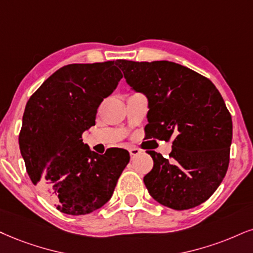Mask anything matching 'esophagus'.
<instances>
[{
	"instance_id": "34e87169",
	"label": "esophagus",
	"mask_w": 253,
	"mask_h": 253,
	"mask_svg": "<svg viewBox=\"0 0 253 253\" xmlns=\"http://www.w3.org/2000/svg\"><path fill=\"white\" fill-rule=\"evenodd\" d=\"M129 152H130V156H131V158H133V157H136L137 155L141 154L142 150H141V149H137V148H131L129 150Z\"/></svg>"
}]
</instances>
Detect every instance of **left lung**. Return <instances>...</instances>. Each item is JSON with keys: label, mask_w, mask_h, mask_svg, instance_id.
<instances>
[{"label": "left lung", "mask_w": 253, "mask_h": 253, "mask_svg": "<svg viewBox=\"0 0 253 253\" xmlns=\"http://www.w3.org/2000/svg\"><path fill=\"white\" fill-rule=\"evenodd\" d=\"M126 83L149 102L146 138L172 139L169 158L148 151L154 168L144 176L151 197L188 210L216 191L227 171L232 120L214 84L169 61L117 60Z\"/></svg>", "instance_id": "1"}]
</instances>
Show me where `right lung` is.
Masks as SVG:
<instances>
[{
    "instance_id": "add662e5",
    "label": "right lung",
    "mask_w": 253,
    "mask_h": 253,
    "mask_svg": "<svg viewBox=\"0 0 253 253\" xmlns=\"http://www.w3.org/2000/svg\"><path fill=\"white\" fill-rule=\"evenodd\" d=\"M115 61L68 64L31 95L24 109L18 143L31 182L61 212L86 214L111 198L130 161L124 149L91 151L82 135L95 126L103 99L123 75Z\"/></svg>"
}]
</instances>
